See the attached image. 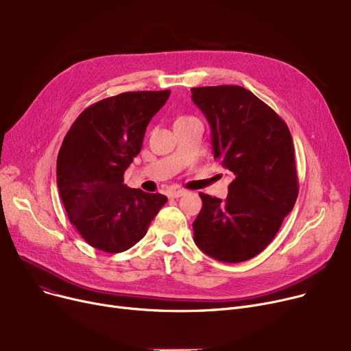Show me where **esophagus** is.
I'll return each mask as SVG.
<instances>
[{"label": "esophagus", "mask_w": 351, "mask_h": 351, "mask_svg": "<svg viewBox=\"0 0 351 351\" xmlns=\"http://www.w3.org/2000/svg\"><path fill=\"white\" fill-rule=\"evenodd\" d=\"M183 195H186V191H183V189H172L168 192V197H171V199H178Z\"/></svg>", "instance_id": "34e87169"}]
</instances>
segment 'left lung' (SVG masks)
I'll list each match as a JSON object with an SVG mask.
<instances>
[{
	"label": "left lung",
	"instance_id": "8db88e82",
	"mask_svg": "<svg viewBox=\"0 0 351 351\" xmlns=\"http://www.w3.org/2000/svg\"><path fill=\"white\" fill-rule=\"evenodd\" d=\"M191 92L210 125L215 159L234 176L225 200L199 193L204 206L193 222V241L219 262H245L273 241L296 204L293 139L286 122L243 86Z\"/></svg>",
	"mask_w": 351,
	"mask_h": 351
}]
</instances>
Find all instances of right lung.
<instances>
[{"label":"right lung","instance_id":"add662e5","mask_svg":"<svg viewBox=\"0 0 351 351\" xmlns=\"http://www.w3.org/2000/svg\"><path fill=\"white\" fill-rule=\"evenodd\" d=\"M171 90L123 92L88 106L64 138L57 185L69 222L106 253L131 249L168 197L131 189L123 173L141 152L147 123Z\"/></svg>","mask_w":351,"mask_h":351}]
</instances>
